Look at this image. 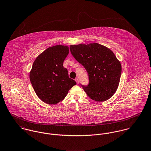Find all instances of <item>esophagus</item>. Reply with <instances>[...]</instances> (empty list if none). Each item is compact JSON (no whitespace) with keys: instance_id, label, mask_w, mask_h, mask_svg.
Segmentation results:
<instances>
[{"instance_id":"esophagus-1","label":"esophagus","mask_w":151,"mask_h":151,"mask_svg":"<svg viewBox=\"0 0 151 151\" xmlns=\"http://www.w3.org/2000/svg\"><path fill=\"white\" fill-rule=\"evenodd\" d=\"M75 81H76V83L79 84V79H78V78H76V79H75Z\"/></svg>"}]
</instances>
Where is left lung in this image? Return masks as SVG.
Instances as JSON below:
<instances>
[{
  "label": "left lung",
  "instance_id": "8db88e82",
  "mask_svg": "<svg viewBox=\"0 0 151 151\" xmlns=\"http://www.w3.org/2000/svg\"><path fill=\"white\" fill-rule=\"evenodd\" d=\"M70 50L88 73L89 84L82 85L87 96L97 102L109 99L117 90L122 73L113 51L97 43L70 45Z\"/></svg>",
  "mask_w": 151,
  "mask_h": 151
}]
</instances>
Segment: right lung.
Wrapping results in <instances>:
<instances>
[{"label":"right lung","mask_w":151,"mask_h":151,"mask_svg":"<svg viewBox=\"0 0 151 151\" xmlns=\"http://www.w3.org/2000/svg\"><path fill=\"white\" fill-rule=\"evenodd\" d=\"M68 54V46L56 45L43 51L34 61L30 81L37 97L46 104L54 105L63 100L76 84L63 67Z\"/></svg>","instance_id":"1"}]
</instances>
